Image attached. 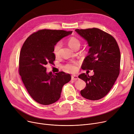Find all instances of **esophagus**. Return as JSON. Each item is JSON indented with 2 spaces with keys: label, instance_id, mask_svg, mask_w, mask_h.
Wrapping results in <instances>:
<instances>
[{
  "label": "esophagus",
  "instance_id": "esophagus-1",
  "mask_svg": "<svg viewBox=\"0 0 134 134\" xmlns=\"http://www.w3.org/2000/svg\"><path fill=\"white\" fill-rule=\"evenodd\" d=\"M79 78L78 77V76L77 75H72L71 76V80H79Z\"/></svg>",
  "mask_w": 134,
  "mask_h": 134
}]
</instances>
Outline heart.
<instances>
[{
	"label": "heart",
	"mask_w": 134,
	"mask_h": 134,
	"mask_svg": "<svg viewBox=\"0 0 134 134\" xmlns=\"http://www.w3.org/2000/svg\"><path fill=\"white\" fill-rule=\"evenodd\" d=\"M68 44L69 46L72 49H74L76 47H80V40L75 37H71L68 40ZM62 46V43L60 42H58L57 43L53 48V53L57 57L58 56L60 53V49ZM63 69L66 72H70V73H73L77 71L78 68L77 64L75 63H72L67 64L63 66Z\"/></svg>",
	"instance_id": "heart-1"
}]
</instances>
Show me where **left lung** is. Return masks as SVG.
<instances>
[{"mask_svg":"<svg viewBox=\"0 0 134 134\" xmlns=\"http://www.w3.org/2000/svg\"><path fill=\"white\" fill-rule=\"evenodd\" d=\"M90 47L88 55L82 64V69L93 70L94 75L81 74L79 77L86 83L81 91L82 96L88 100L104 98L115 83L120 71V53L115 39L98 28L75 29Z\"/></svg>","mask_w":134,"mask_h":134,"instance_id":"8db88e82","label":"left lung"}]
</instances>
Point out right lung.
I'll use <instances>...</instances> for the list:
<instances>
[{"instance_id":"right-lung-1","label":"right lung","mask_w":134,"mask_h":134,"mask_svg":"<svg viewBox=\"0 0 134 134\" xmlns=\"http://www.w3.org/2000/svg\"><path fill=\"white\" fill-rule=\"evenodd\" d=\"M72 31L42 29L30 35L22 47L19 59V74L25 87L35 101L44 105L53 104L60 97L63 86L70 81L69 74L54 75L46 72V65L55 59V44Z\"/></svg>"}]
</instances>
